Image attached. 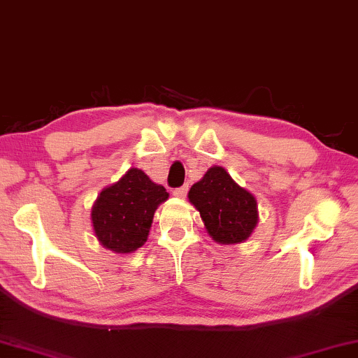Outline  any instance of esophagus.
Segmentation results:
<instances>
[{
    "label": "esophagus",
    "instance_id": "1",
    "mask_svg": "<svg viewBox=\"0 0 358 358\" xmlns=\"http://www.w3.org/2000/svg\"><path fill=\"white\" fill-rule=\"evenodd\" d=\"M187 192H189V185H182V187L174 189L173 190V195L178 196V199H184V196L187 195Z\"/></svg>",
    "mask_w": 358,
    "mask_h": 358
}]
</instances>
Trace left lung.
<instances>
[{
	"label": "left lung",
	"instance_id": "1",
	"mask_svg": "<svg viewBox=\"0 0 358 358\" xmlns=\"http://www.w3.org/2000/svg\"><path fill=\"white\" fill-rule=\"evenodd\" d=\"M189 200L200 211L208 234L220 243L243 242L257 226V200L221 166L210 168L192 185Z\"/></svg>",
	"mask_w": 358,
	"mask_h": 358
}]
</instances>
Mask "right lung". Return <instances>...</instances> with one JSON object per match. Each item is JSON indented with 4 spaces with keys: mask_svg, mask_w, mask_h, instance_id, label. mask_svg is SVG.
I'll return each mask as SVG.
<instances>
[{
    "mask_svg": "<svg viewBox=\"0 0 358 358\" xmlns=\"http://www.w3.org/2000/svg\"><path fill=\"white\" fill-rule=\"evenodd\" d=\"M168 195L166 189L152 182L143 171L129 169L119 182L103 190L93 205L92 222L98 241L116 253L137 250L147 241L155 210Z\"/></svg>",
    "mask_w": 358,
    "mask_h": 358,
    "instance_id": "add662e5",
    "label": "right lung"
}]
</instances>
